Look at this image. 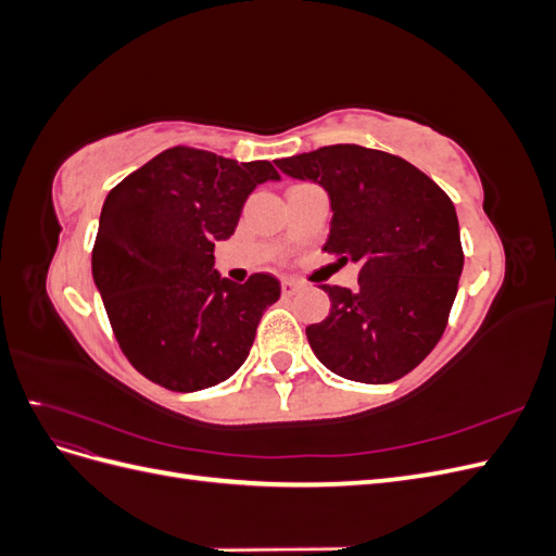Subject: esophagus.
I'll return each mask as SVG.
<instances>
[{
	"mask_svg": "<svg viewBox=\"0 0 556 556\" xmlns=\"http://www.w3.org/2000/svg\"><path fill=\"white\" fill-rule=\"evenodd\" d=\"M301 288H304V285H301L299 280H294V278H285V280H282V296H294Z\"/></svg>",
	"mask_w": 556,
	"mask_h": 556,
	"instance_id": "34e87169",
	"label": "esophagus"
}]
</instances>
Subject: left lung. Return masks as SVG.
<instances>
[{
  "mask_svg": "<svg viewBox=\"0 0 556 556\" xmlns=\"http://www.w3.org/2000/svg\"><path fill=\"white\" fill-rule=\"evenodd\" d=\"M323 185L333 211L325 250L359 264V288L323 285L331 311L306 327L315 357L348 380L410 374L441 341L464 268L457 211L410 162L355 143L278 160Z\"/></svg>",
  "mask_w": 556,
  "mask_h": 556,
  "instance_id": "left-lung-1",
  "label": "left lung"
}]
</instances>
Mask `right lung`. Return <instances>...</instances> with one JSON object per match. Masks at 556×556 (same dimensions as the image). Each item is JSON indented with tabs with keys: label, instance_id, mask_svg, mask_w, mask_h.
<instances>
[{
	"label": "right lung",
	"instance_id": "obj_1",
	"mask_svg": "<svg viewBox=\"0 0 556 556\" xmlns=\"http://www.w3.org/2000/svg\"><path fill=\"white\" fill-rule=\"evenodd\" d=\"M271 162H237L176 146L109 192L92 248V278L117 343L141 376L172 392L227 380L245 362L280 282L243 285L215 271L248 194L278 180Z\"/></svg>",
	"mask_w": 556,
	"mask_h": 556
}]
</instances>
